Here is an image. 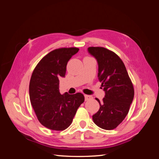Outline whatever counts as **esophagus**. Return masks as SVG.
<instances>
[{"instance_id":"1","label":"esophagus","mask_w":159,"mask_h":159,"mask_svg":"<svg viewBox=\"0 0 159 159\" xmlns=\"http://www.w3.org/2000/svg\"><path fill=\"white\" fill-rule=\"evenodd\" d=\"M85 101H89V100H91L93 99V97L91 95H85Z\"/></svg>"}]
</instances>
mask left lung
Returning <instances> with one entry per match:
<instances>
[{
    "instance_id": "1",
    "label": "left lung",
    "mask_w": 159,
    "mask_h": 159,
    "mask_svg": "<svg viewBox=\"0 0 159 159\" xmlns=\"http://www.w3.org/2000/svg\"><path fill=\"white\" fill-rule=\"evenodd\" d=\"M88 53L98 61V77L105 91L98 111L92 116L96 125L105 130L116 128L125 118L134 98V89L120 57L102 47H89Z\"/></svg>"
}]
</instances>
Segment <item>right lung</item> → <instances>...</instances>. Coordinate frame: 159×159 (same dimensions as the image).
Instances as JSON below:
<instances>
[{"mask_svg":"<svg viewBox=\"0 0 159 159\" xmlns=\"http://www.w3.org/2000/svg\"><path fill=\"white\" fill-rule=\"evenodd\" d=\"M78 51L77 48L53 50L33 71L29 85L31 105L38 121L50 129L63 131L68 128L84 102L82 93L61 95L59 89V79L64 78L67 64Z\"/></svg>","mask_w":159,"mask_h":159,"instance_id":"obj_1","label":"right lung"}]
</instances>
